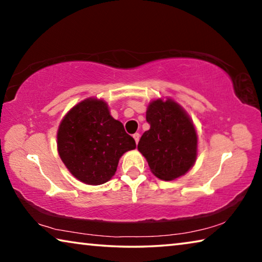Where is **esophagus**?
Listing matches in <instances>:
<instances>
[{
    "label": "esophagus",
    "mask_w": 262,
    "mask_h": 262,
    "mask_svg": "<svg viewBox=\"0 0 262 262\" xmlns=\"http://www.w3.org/2000/svg\"><path fill=\"white\" fill-rule=\"evenodd\" d=\"M133 137H134V140H135V142H136V144L139 143V141H140V134H139V133H135V134L133 135Z\"/></svg>",
    "instance_id": "esophagus-1"
}]
</instances>
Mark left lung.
Instances as JSON below:
<instances>
[{
	"label": "left lung",
	"mask_w": 262,
	"mask_h": 262,
	"mask_svg": "<svg viewBox=\"0 0 262 262\" xmlns=\"http://www.w3.org/2000/svg\"><path fill=\"white\" fill-rule=\"evenodd\" d=\"M150 129L141 136L137 149L150 170L162 180L184 176L196 159L198 136L188 115L173 100L157 99L147 111Z\"/></svg>",
	"instance_id": "1"
}]
</instances>
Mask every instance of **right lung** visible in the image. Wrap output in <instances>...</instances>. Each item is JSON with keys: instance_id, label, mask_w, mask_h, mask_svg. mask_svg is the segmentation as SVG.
Returning <instances> with one entry per match:
<instances>
[{"instance_id": "1", "label": "right lung", "mask_w": 262, "mask_h": 262, "mask_svg": "<svg viewBox=\"0 0 262 262\" xmlns=\"http://www.w3.org/2000/svg\"><path fill=\"white\" fill-rule=\"evenodd\" d=\"M136 148L123 125L111 117L104 100L85 99L69 111L57 132L59 155L74 177L101 185L117 171L119 159Z\"/></svg>"}]
</instances>
